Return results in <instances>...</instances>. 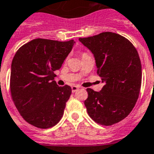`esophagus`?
Masks as SVG:
<instances>
[{"instance_id": "34e87169", "label": "esophagus", "mask_w": 154, "mask_h": 154, "mask_svg": "<svg viewBox=\"0 0 154 154\" xmlns=\"http://www.w3.org/2000/svg\"><path fill=\"white\" fill-rule=\"evenodd\" d=\"M79 86H75H75H72V91L73 93L76 92V91L79 90Z\"/></svg>"}]
</instances>
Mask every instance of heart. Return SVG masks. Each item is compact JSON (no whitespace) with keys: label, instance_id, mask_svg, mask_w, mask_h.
<instances>
[{"label":"heart","instance_id":"obj_1","mask_svg":"<svg viewBox=\"0 0 154 154\" xmlns=\"http://www.w3.org/2000/svg\"><path fill=\"white\" fill-rule=\"evenodd\" d=\"M87 55H88V54H87V53H82V57H86V56H87Z\"/></svg>","mask_w":154,"mask_h":154}]
</instances>
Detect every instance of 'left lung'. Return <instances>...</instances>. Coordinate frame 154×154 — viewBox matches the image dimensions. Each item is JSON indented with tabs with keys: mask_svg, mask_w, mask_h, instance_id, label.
<instances>
[{
	"mask_svg": "<svg viewBox=\"0 0 154 154\" xmlns=\"http://www.w3.org/2000/svg\"><path fill=\"white\" fill-rule=\"evenodd\" d=\"M79 40L94 54L97 73L105 83L100 92L86 89L87 112L101 125L116 124L130 114L138 98L142 64L138 51L128 39L112 32Z\"/></svg>",
	"mask_w": 154,
	"mask_h": 154,
	"instance_id": "obj_1",
	"label": "left lung"
}]
</instances>
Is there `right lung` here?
<instances>
[{
  "instance_id": "1",
  "label": "right lung",
  "mask_w": 154,
  "mask_h": 154,
  "mask_svg": "<svg viewBox=\"0 0 154 154\" xmlns=\"http://www.w3.org/2000/svg\"><path fill=\"white\" fill-rule=\"evenodd\" d=\"M74 43V40L36 38L20 47L14 56L11 96L28 124L46 129L55 126L63 116L72 88L57 86L54 72L61 68Z\"/></svg>"
}]
</instances>
